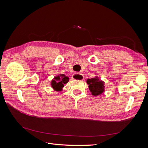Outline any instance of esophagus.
I'll use <instances>...</instances> for the list:
<instances>
[{"mask_svg":"<svg viewBox=\"0 0 148 148\" xmlns=\"http://www.w3.org/2000/svg\"><path fill=\"white\" fill-rule=\"evenodd\" d=\"M72 78L76 80H83L84 79L83 75L79 73H75L72 76Z\"/></svg>","mask_w":148,"mask_h":148,"instance_id":"esophagus-1","label":"esophagus"}]
</instances>
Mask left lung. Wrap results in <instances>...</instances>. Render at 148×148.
<instances>
[{
    "label": "left lung",
    "instance_id": "1",
    "mask_svg": "<svg viewBox=\"0 0 148 148\" xmlns=\"http://www.w3.org/2000/svg\"><path fill=\"white\" fill-rule=\"evenodd\" d=\"M87 83L89 84V88L93 96L99 95L104 92V82L98 79L97 78L88 79Z\"/></svg>",
    "mask_w": 148,
    "mask_h": 148
}]
</instances>
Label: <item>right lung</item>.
<instances>
[{"instance_id": "obj_1", "label": "right lung", "mask_w": 148, "mask_h": 148, "mask_svg": "<svg viewBox=\"0 0 148 148\" xmlns=\"http://www.w3.org/2000/svg\"><path fill=\"white\" fill-rule=\"evenodd\" d=\"M69 78L68 77H65L63 75H60V76H58L54 78V79L52 81V86L53 89H56L57 91H60L62 87H64V84H66L69 82Z\"/></svg>"}]
</instances>
